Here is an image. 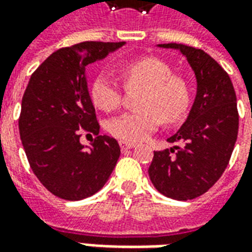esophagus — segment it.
I'll list each match as a JSON object with an SVG mask.
<instances>
[{
    "instance_id": "34e87169",
    "label": "esophagus",
    "mask_w": 252,
    "mask_h": 252,
    "mask_svg": "<svg viewBox=\"0 0 252 252\" xmlns=\"http://www.w3.org/2000/svg\"><path fill=\"white\" fill-rule=\"evenodd\" d=\"M136 147V144L135 143H128V142H120V148L121 151H126V150H131V148Z\"/></svg>"
}]
</instances>
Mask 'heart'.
<instances>
[{
  "label": "heart",
  "instance_id": "heart-1",
  "mask_svg": "<svg viewBox=\"0 0 252 252\" xmlns=\"http://www.w3.org/2000/svg\"><path fill=\"white\" fill-rule=\"evenodd\" d=\"M129 89H143L137 112H126L108 123V131L124 142H142L160 124L182 120L189 105L185 83L173 78V71L158 58H142L121 67ZM90 97L99 109L115 110L121 101V89L108 71L98 72L90 86Z\"/></svg>",
  "mask_w": 252,
  "mask_h": 252
}]
</instances>
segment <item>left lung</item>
<instances>
[{
	"label": "left lung",
	"mask_w": 252,
	"mask_h": 252,
	"mask_svg": "<svg viewBox=\"0 0 252 252\" xmlns=\"http://www.w3.org/2000/svg\"><path fill=\"white\" fill-rule=\"evenodd\" d=\"M157 47L180 51L186 58L197 88L185 123L167 139L184 146L155 151L148 175L166 197L193 200L216 184L229 162L239 128L236 94L229 75L202 50L178 43Z\"/></svg>",
	"instance_id": "obj_1"
}]
</instances>
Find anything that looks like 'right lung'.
<instances>
[{
    "mask_svg": "<svg viewBox=\"0 0 252 252\" xmlns=\"http://www.w3.org/2000/svg\"><path fill=\"white\" fill-rule=\"evenodd\" d=\"M126 41H83L61 48L32 74L21 101L20 137L43 185L59 198L83 200L109 180L120 157L116 139L99 135L90 146L79 142L80 128L99 133L89 94L86 67Z\"/></svg>",
    "mask_w": 252,
    "mask_h": 252,
    "instance_id": "right-lung-1",
    "label": "right lung"
}]
</instances>
